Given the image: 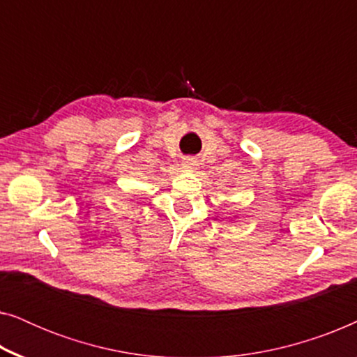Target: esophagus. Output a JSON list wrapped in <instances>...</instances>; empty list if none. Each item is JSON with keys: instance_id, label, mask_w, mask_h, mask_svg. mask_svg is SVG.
Wrapping results in <instances>:
<instances>
[{"instance_id": "obj_1", "label": "esophagus", "mask_w": 357, "mask_h": 357, "mask_svg": "<svg viewBox=\"0 0 357 357\" xmlns=\"http://www.w3.org/2000/svg\"><path fill=\"white\" fill-rule=\"evenodd\" d=\"M197 165H198V160L195 158H185L183 159V167L185 169L193 170V169H197Z\"/></svg>"}]
</instances>
